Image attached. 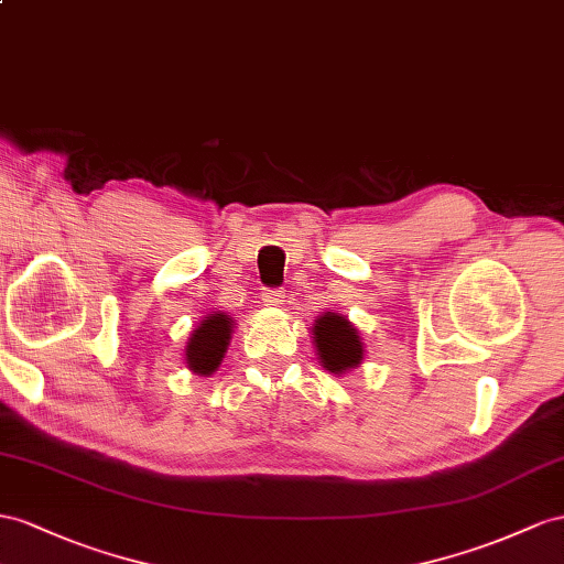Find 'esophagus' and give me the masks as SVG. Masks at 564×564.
<instances>
[{
  "instance_id": "1",
  "label": "esophagus",
  "mask_w": 564,
  "mask_h": 564,
  "mask_svg": "<svg viewBox=\"0 0 564 564\" xmlns=\"http://www.w3.org/2000/svg\"><path fill=\"white\" fill-rule=\"evenodd\" d=\"M288 293L283 291V288H269V291H264L262 300L267 302V305H285Z\"/></svg>"
}]
</instances>
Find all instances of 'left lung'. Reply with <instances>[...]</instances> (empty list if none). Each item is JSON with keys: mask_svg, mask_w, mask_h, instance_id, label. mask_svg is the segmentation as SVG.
<instances>
[{"mask_svg": "<svg viewBox=\"0 0 564 564\" xmlns=\"http://www.w3.org/2000/svg\"><path fill=\"white\" fill-rule=\"evenodd\" d=\"M312 336L316 343V352H319L322 362L328 371L340 373V371L355 369L359 362H362L365 357L362 343H359L357 330L348 319H345V316L334 312L319 316L314 324Z\"/></svg>", "mask_w": 564, "mask_h": 564, "instance_id": "left-lung-1", "label": "left lung"}]
</instances>
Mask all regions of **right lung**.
Wrapping results in <instances>:
<instances>
[{
  "label": "right lung",
  "instance_id": "obj_1",
  "mask_svg": "<svg viewBox=\"0 0 564 564\" xmlns=\"http://www.w3.org/2000/svg\"><path fill=\"white\" fill-rule=\"evenodd\" d=\"M230 330H234V324H230L226 314L207 316V319L199 324V328L193 330L191 340H187V348H185L187 367H191L195 373H202V377L216 371L228 348Z\"/></svg>",
  "mask_w": 564,
  "mask_h": 564
}]
</instances>
